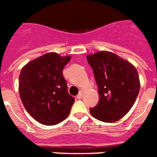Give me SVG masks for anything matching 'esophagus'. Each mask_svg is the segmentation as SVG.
<instances>
[{
  "label": "esophagus",
  "instance_id": "1",
  "mask_svg": "<svg viewBox=\"0 0 157 157\" xmlns=\"http://www.w3.org/2000/svg\"><path fill=\"white\" fill-rule=\"evenodd\" d=\"M82 96H83L82 92V91H80L79 94H78V95H77V98H78V99H81V98H82Z\"/></svg>",
  "mask_w": 157,
  "mask_h": 157
}]
</instances>
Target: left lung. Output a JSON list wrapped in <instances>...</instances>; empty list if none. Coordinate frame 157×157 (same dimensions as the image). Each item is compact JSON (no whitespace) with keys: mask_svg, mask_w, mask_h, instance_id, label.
<instances>
[{"mask_svg":"<svg viewBox=\"0 0 157 157\" xmlns=\"http://www.w3.org/2000/svg\"><path fill=\"white\" fill-rule=\"evenodd\" d=\"M86 57L100 95L98 105L90 109V114L105 123L120 120L132 108L139 93L138 71L128 60L109 51H99Z\"/></svg>","mask_w":157,"mask_h":157,"instance_id":"1","label":"left lung"}]
</instances>
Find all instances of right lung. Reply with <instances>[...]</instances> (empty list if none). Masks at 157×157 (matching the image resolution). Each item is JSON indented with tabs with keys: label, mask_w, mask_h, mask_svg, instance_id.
<instances>
[{
	"label": "right lung",
	"mask_w": 157,
	"mask_h": 157,
	"mask_svg": "<svg viewBox=\"0 0 157 157\" xmlns=\"http://www.w3.org/2000/svg\"><path fill=\"white\" fill-rule=\"evenodd\" d=\"M71 57L47 52L20 71V99L29 114L43 125H56L70 114L75 99L67 93L63 69Z\"/></svg>",
	"instance_id": "1"
}]
</instances>
